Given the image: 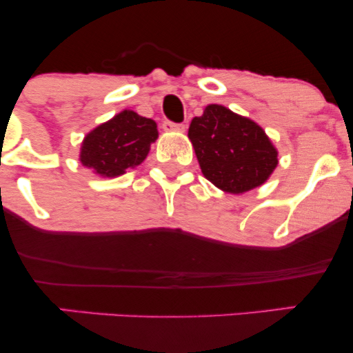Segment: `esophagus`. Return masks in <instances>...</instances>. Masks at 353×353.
Masks as SVG:
<instances>
[{"label": "esophagus", "mask_w": 353, "mask_h": 353, "mask_svg": "<svg viewBox=\"0 0 353 353\" xmlns=\"http://www.w3.org/2000/svg\"><path fill=\"white\" fill-rule=\"evenodd\" d=\"M163 129H164V131H179V132H184L185 131V124L172 123V121L164 119L163 121Z\"/></svg>", "instance_id": "34e87169"}]
</instances>
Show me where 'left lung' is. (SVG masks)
Segmentation results:
<instances>
[{
	"mask_svg": "<svg viewBox=\"0 0 353 353\" xmlns=\"http://www.w3.org/2000/svg\"><path fill=\"white\" fill-rule=\"evenodd\" d=\"M189 139L205 179L225 192L257 188L277 168V151L261 125L219 104L194 117Z\"/></svg>",
	"mask_w": 353,
	"mask_h": 353,
	"instance_id": "left-lung-1",
	"label": "left lung"
}]
</instances>
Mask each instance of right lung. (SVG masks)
I'll use <instances>...</instances> for the list:
<instances>
[{
    "label": "right lung",
    "instance_id": "add662e5",
    "mask_svg": "<svg viewBox=\"0 0 353 353\" xmlns=\"http://www.w3.org/2000/svg\"><path fill=\"white\" fill-rule=\"evenodd\" d=\"M156 139L157 125L152 119L123 111L84 137L81 163L101 176H121L143 163Z\"/></svg>",
    "mask_w": 353,
    "mask_h": 353
}]
</instances>
